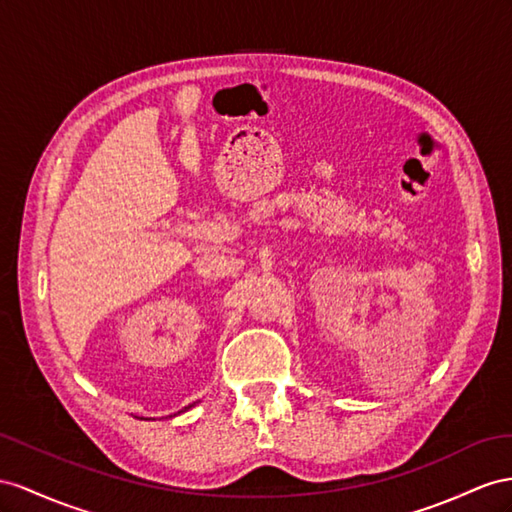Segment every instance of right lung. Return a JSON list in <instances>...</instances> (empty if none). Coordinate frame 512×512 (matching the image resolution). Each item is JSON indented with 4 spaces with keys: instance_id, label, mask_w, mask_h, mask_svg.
<instances>
[{
    "instance_id": "right-lung-1",
    "label": "right lung",
    "mask_w": 512,
    "mask_h": 512,
    "mask_svg": "<svg viewBox=\"0 0 512 512\" xmlns=\"http://www.w3.org/2000/svg\"><path fill=\"white\" fill-rule=\"evenodd\" d=\"M192 406H194V404H190V406H186V409H183V411H188V409H192ZM179 413H181V411H179Z\"/></svg>"
}]
</instances>
